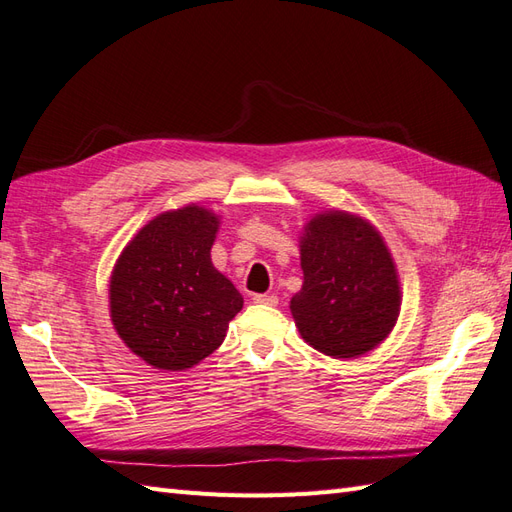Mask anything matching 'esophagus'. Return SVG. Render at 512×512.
<instances>
[{
    "label": "esophagus",
    "instance_id": "34e87169",
    "mask_svg": "<svg viewBox=\"0 0 512 512\" xmlns=\"http://www.w3.org/2000/svg\"><path fill=\"white\" fill-rule=\"evenodd\" d=\"M253 303L274 307V305H279V298L274 296V294H255V296H253Z\"/></svg>",
    "mask_w": 512,
    "mask_h": 512
}]
</instances>
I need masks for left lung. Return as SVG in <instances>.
I'll use <instances>...</instances> for the list:
<instances>
[{
    "label": "left lung",
    "mask_w": 512,
    "mask_h": 512,
    "mask_svg": "<svg viewBox=\"0 0 512 512\" xmlns=\"http://www.w3.org/2000/svg\"><path fill=\"white\" fill-rule=\"evenodd\" d=\"M305 281L290 309L305 342L335 359L361 357L396 326L400 281L389 248L368 220L313 216L300 235Z\"/></svg>",
    "instance_id": "obj_1"
}]
</instances>
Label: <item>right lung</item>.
Returning <instances> with one entry per match:
<instances>
[{"mask_svg": "<svg viewBox=\"0 0 512 512\" xmlns=\"http://www.w3.org/2000/svg\"><path fill=\"white\" fill-rule=\"evenodd\" d=\"M220 220L186 205L149 220L116 261L110 318L155 370H188L222 344L244 298L212 264Z\"/></svg>", "mask_w": 512, "mask_h": 512, "instance_id": "1", "label": "right lung"}]
</instances>
